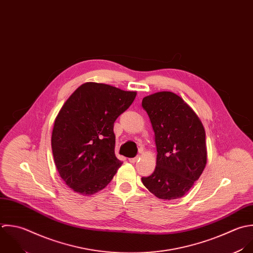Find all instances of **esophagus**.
<instances>
[{"instance_id": "1", "label": "esophagus", "mask_w": 253, "mask_h": 253, "mask_svg": "<svg viewBox=\"0 0 253 253\" xmlns=\"http://www.w3.org/2000/svg\"><path fill=\"white\" fill-rule=\"evenodd\" d=\"M138 159H139V157H136V158H131V159H129V162H130L131 164H134V163H136V162L138 161Z\"/></svg>"}]
</instances>
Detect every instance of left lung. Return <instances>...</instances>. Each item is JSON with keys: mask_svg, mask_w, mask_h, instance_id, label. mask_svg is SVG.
Returning <instances> with one entry per match:
<instances>
[{"mask_svg": "<svg viewBox=\"0 0 253 253\" xmlns=\"http://www.w3.org/2000/svg\"><path fill=\"white\" fill-rule=\"evenodd\" d=\"M157 146V167L143 184L156 197L174 200L198 180L207 163L205 129L192 108L177 94L160 91L143 98Z\"/></svg>", "mask_w": 253, "mask_h": 253, "instance_id": "left-lung-1", "label": "left lung"}]
</instances>
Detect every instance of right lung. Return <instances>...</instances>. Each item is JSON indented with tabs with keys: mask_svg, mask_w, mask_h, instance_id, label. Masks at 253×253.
<instances>
[{
	"mask_svg": "<svg viewBox=\"0 0 253 253\" xmlns=\"http://www.w3.org/2000/svg\"><path fill=\"white\" fill-rule=\"evenodd\" d=\"M136 94L85 83L62 106L52 131V153L61 178L75 192L88 196L102 190L121 167L114 153V122Z\"/></svg>",
	"mask_w": 253,
	"mask_h": 253,
	"instance_id": "1",
	"label": "right lung"
}]
</instances>
